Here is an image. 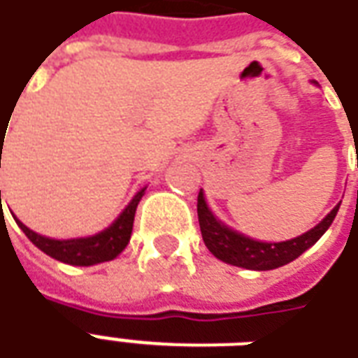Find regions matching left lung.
Instances as JSON below:
<instances>
[{
    "instance_id": "obj_1",
    "label": "left lung",
    "mask_w": 358,
    "mask_h": 358,
    "mask_svg": "<svg viewBox=\"0 0 358 358\" xmlns=\"http://www.w3.org/2000/svg\"><path fill=\"white\" fill-rule=\"evenodd\" d=\"M339 204L322 220L320 224L314 225L313 229H308L303 235H296L293 239L280 241V243L252 239L229 225H225L210 210L202 189L199 192L196 210H199V224L204 245L217 260H222L225 264L239 266L245 270L266 272V270H275V268L293 262L295 258H299L305 250L313 247L314 243L328 231L331 222L336 220Z\"/></svg>"
}]
</instances>
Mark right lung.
I'll return each mask as SVG.
<instances>
[{
    "label": "right lung",
    "mask_w": 358,
    "mask_h": 358,
    "mask_svg": "<svg viewBox=\"0 0 358 358\" xmlns=\"http://www.w3.org/2000/svg\"><path fill=\"white\" fill-rule=\"evenodd\" d=\"M146 187L136 192L133 200L125 206V210L113 220V224L108 225L102 231L94 233V235H86V237H73V239H52L40 233L32 231L27 225L22 224L21 220L15 222L21 227L24 235L32 241V245H36L42 252L52 256L55 260H59L63 264L71 266H94L102 264V262H110L113 258H117L131 241V233H133L134 224V212L138 202L144 196Z\"/></svg>",
    "instance_id": "right-lung-1"
}]
</instances>
